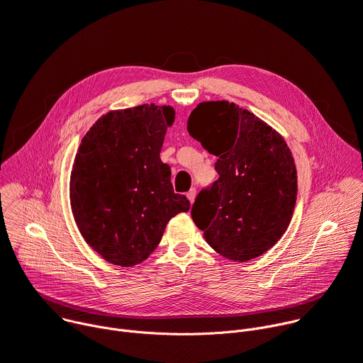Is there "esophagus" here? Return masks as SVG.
<instances>
[{"label":"esophagus","mask_w":363,"mask_h":363,"mask_svg":"<svg viewBox=\"0 0 363 363\" xmlns=\"http://www.w3.org/2000/svg\"><path fill=\"white\" fill-rule=\"evenodd\" d=\"M196 194H197V191H196V189H191L189 193H187V199L190 200V203H194V199H196Z\"/></svg>","instance_id":"1"}]
</instances>
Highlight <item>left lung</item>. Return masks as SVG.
<instances>
[{
  "label": "left lung",
  "instance_id": "8db88e82",
  "mask_svg": "<svg viewBox=\"0 0 363 363\" xmlns=\"http://www.w3.org/2000/svg\"><path fill=\"white\" fill-rule=\"evenodd\" d=\"M187 130L217 156L218 179L203 189L191 218L208 245L245 262L267 252L286 231L296 203V169L282 136L227 101L201 102Z\"/></svg>",
  "mask_w": 363,
  "mask_h": 363
}]
</instances>
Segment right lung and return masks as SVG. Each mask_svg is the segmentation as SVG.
Instances as JSON below:
<instances>
[{
    "mask_svg": "<svg viewBox=\"0 0 363 363\" xmlns=\"http://www.w3.org/2000/svg\"><path fill=\"white\" fill-rule=\"evenodd\" d=\"M172 106L140 105L104 115L84 136L69 193L85 241L108 262L132 267L159 245L166 224L190 208L160 160Z\"/></svg>",
    "mask_w": 363,
    "mask_h": 363,
    "instance_id": "1",
    "label": "right lung"
}]
</instances>
